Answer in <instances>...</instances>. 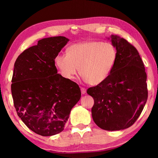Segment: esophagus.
I'll return each instance as SVG.
<instances>
[{
  "instance_id": "esophagus-1",
  "label": "esophagus",
  "mask_w": 158,
  "mask_h": 158,
  "mask_svg": "<svg viewBox=\"0 0 158 158\" xmlns=\"http://www.w3.org/2000/svg\"><path fill=\"white\" fill-rule=\"evenodd\" d=\"M81 91L83 94H85L86 93V89L85 88H81Z\"/></svg>"
}]
</instances>
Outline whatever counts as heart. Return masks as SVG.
I'll return each instance as SVG.
<instances>
[{
  "instance_id": "heart-1",
  "label": "heart",
  "mask_w": 158,
  "mask_h": 158,
  "mask_svg": "<svg viewBox=\"0 0 158 158\" xmlns=\"http://www.w3.org/2000/svg\"><path fill=\"white\" fill-rule=\"evenodd\" d=\"M117 59L115 46L109 42L87 41L67 49L66 55H58L54 62L64 78L73 80L78 73L90 85L101 84L109 77Z\"/></svg>"
}]
</instances>
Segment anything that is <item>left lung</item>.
Returning a JSON list of instances; mask_svg holds the SVG:
<instances>
[{"label":"left lung","instance_id":"1","mask_svg":"<svg viewBox=\"0 0 158 158\" xmlns=\"http://www.w3.org/2000/svg\"><path fill=\"white\" fill-rule=\"evenodd\" d=\"M117 51L114 69L106 80L87 90L94 100V122L101 129L115 131L133 125L145 106L147 74L136 49L119 36H110Z\"/></svg>","mask_w":158,"mask_h":158}]
</instances>
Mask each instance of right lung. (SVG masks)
<instances>
[{"label": "right lung", "mask_w": 158, "mask_h": 158, "mask_svg": "<svg viewBox=\"0 0 158 158\" xmlns=\"http://www.w3.org/2000/svg\"><path fill=\"white\" fill-rule=\"evenodd\" d=\"M69 41L61 36L39 40L14 64L11 94L17 113L30 130L43 136L62 132L81 96L79 85L58 74L55 66V58Z\"/></svg>", "instance_id": "obj_1"}]
</instances>
